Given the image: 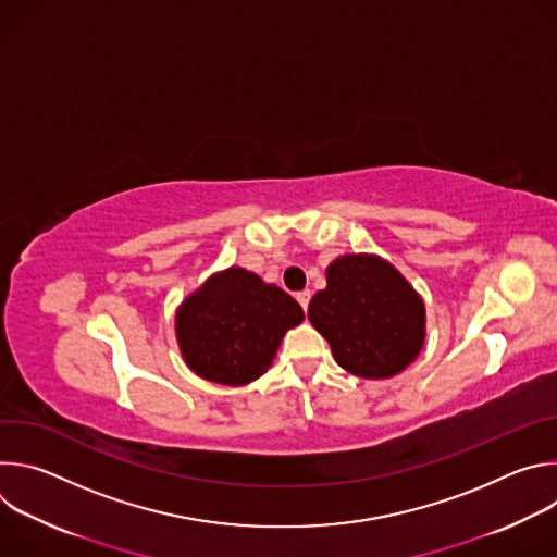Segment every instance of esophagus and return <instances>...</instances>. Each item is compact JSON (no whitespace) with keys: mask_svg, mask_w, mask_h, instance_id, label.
<instances>
[{"mask_svg":"<svg viewBox=\"0 0 557 557\" xmlns=\"http://www.w3.org/2000/svg\"><path fill=\"white\" fill-rule=\"evenodd\" d=\"M295 299H297L299 306L306 310V308H308V301H310V290H299V293L295 295Z\"/></svg>","mask_w":557,"mask_h":557,"instance_id":"34e87169","label":"esophagus"}]
</instances>
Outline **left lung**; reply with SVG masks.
<instances>
[{
    "label": "left lung",
    "instance_id": "obj_1",
    "mask_svg": "<svg viewBox=\"0 0 557 557\" xmlns=\"http://www.w3.org/2000/svg\"><path fill=\"white\" fill-rule=\"evenodd\" d=\"M308 320L335 361L361 379L404 372L425 344V301L401 271L374 253H348L326 269Z\"/></svg>",
    "mask_w": 557,
    "mask_h": 557
}]
</instances>
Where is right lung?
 I'll return each mask as SVG.
<instances>
[{
  "mask_svg": "<svg viewBox=\"0 0 557 557\" xmlns=\"http://www.w3.org/2000/svg\"><path fill=\"white\" fill-rule=\"evenodd\" d=\"M304 322L301 306L258 273L228 267L176 308L183 361L200 379L240 387L273 363L284 335Z\"/></svg>",
  "mask_w": 557,
  "mask_h": 557,
  "instance_id": "add662e5",
  "label": "right lung"
}]
</instances>
